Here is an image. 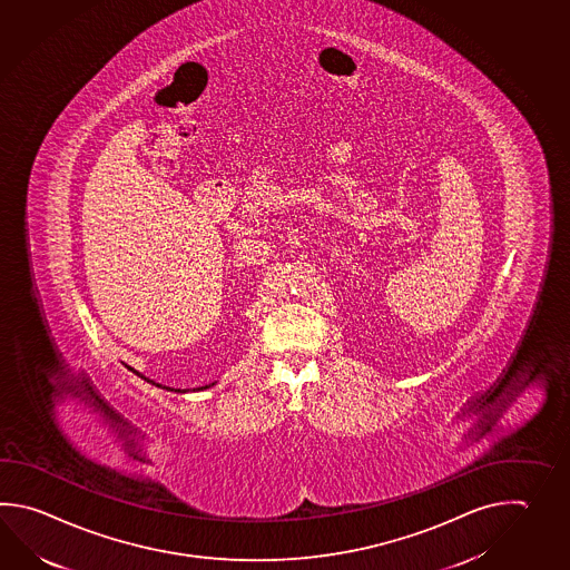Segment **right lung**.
I'll return each instance as SVG.
<instances>
[{
    "label": "right lung",
    "mask_w": 570,
    "mask_h": 570,
    "mask_svg": "<svg viewBox=\"0 0 570 570\" xmlns=\"http://www.w3.org/2000/svg\"><path fill=\"white\" fill-rule=\"evenodd\" d=\"M129 370H131V367H129ZM131 372H134V370H131ZM134 373H138V372H134ZM138 375H140V373H138ZM140 377H144V375H140ZM144 380H146V382H150V384H154V382H151V380H148V377H144ZM154 385H158V387H164V390H170V387H166V385H163V384H154ZM213 385V384H210ZM210 385H205V387H197V390H207V387H210ZM170 392H186V390H170Z\"/></svg>",
    "instance_id": "right-lung-1"
}]
</instances>
